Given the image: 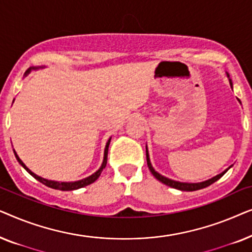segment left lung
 Wrapping results in <instances>:
<instances>
[{
	"mask_svg": "<svg viewBox=\"0 0 252 252\" xmlns=\"http://www.w3.org/2000/svg\"><path fill=\"white\" fill-rule=\"evenodd\" d=\"M229 82H230V80H229ZM230 86H232V82H230ZM146 153H147V164H148V167H149V170H150L151 173H153L154 177L156 178L157 180H159L160 182H163L164 185L168 186V187L179 189V190H182V191H194V190H198V189H203V188L208 187V186L212 185L213 182H216L217 180H219V179L221 178L222 175L225 174L227 171H228V168H230V166H229L228 168H227L226 171H223L222 173L216 175L215 178L210 179V180L199 182V184H185V182H179V181L171 180V179H167V178L163 177V175H160L159 173H157V172L154 170V167L151 166V163H150V159H149V154H148V150L146 151Z\"/></svg>",
	"mask_w": 252,
	"mask_h": 252,
	"instance_id": "obj_1",
	"label": "left lung"
}]
</instances>
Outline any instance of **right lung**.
Here are the masks:
<instances>
[{"instance_id": "add662e5", "label": "right lung", "mask_w": 252, "mask_h": 252, "mask_svg": "<svg viewBox=\"0 0 252 252\" xmlns=\"http://www.w3.org/2000/svg\"><path fill=\"white\" fill-rule=\"evenodd\" d=\"M27 72H29V71H27ZM110 140H111V139H109L108 143H106V147H105V150H104V160H103V164H102L101 168H99V170H98L97 172H96V173L91 175V177L86 178V179H84V180L75 181V182H56V181H50V180H47V179L41 178V177H39V175L34 174L32 171H30L29 168H27V167L25 166V164H24L23 161L19 159L18 155L16 154V151H15V155H16L17 160L19 161V164L22 165V166H23L24 168H25V170H26L27 172H29V173H30L31 175H32L33 178H35L37 181H40L41 184H43L44 186H47V187H50V188H54V189H58V190H74V189H79V188L86 187V186L93 184V182H94V181L96 180V179H97V178L99 177V175H101L103 168H104L105 165H106V160H108V149H109Z\"/></svg>"}]
</instances>
